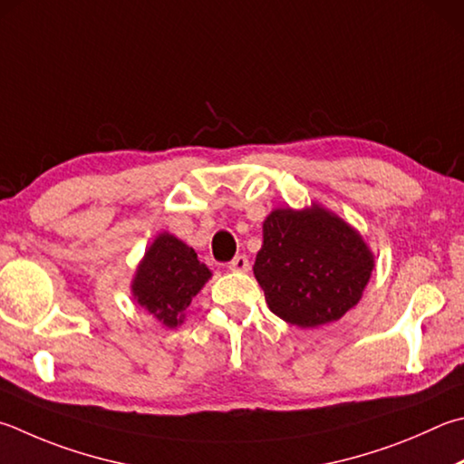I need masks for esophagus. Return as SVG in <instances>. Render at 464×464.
Returning a JSON list of instances; mask_svg holds the SVG:
<instances>
[{"instance_id": "1", "label": "esophagus", "mask_w": 464, "mask_h": 464, "mask_svg": "<svg viewBox=\"0 0 464 464\" xmlns=\"http://www.w3.org/2000/svg\"><path fill=\"white\" fill-rule=\"evenodd\" d=\"M229 269H233V272H247V269H249L247 256H235L229 261Z\"/></svg>"}]
</instances>
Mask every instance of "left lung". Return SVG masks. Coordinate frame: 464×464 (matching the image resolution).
<instances>
[{
  "instance_id": "obj_1",
  "label": "left lung",
  "mask_w": 464,
  "mask_h": 464,
  "mask_svg": "<svg viewBox=\"0 0 464 464\" xmlns=\"http://www.w3.org/2000/svg\"><path fill=\"white\" fill-rule=\"evenodd\" d=\"M372 269L373 256L361 235L313 207L276 208L266 218L254 274L276 316L314 328L357 304Z\"/></svg>"
}]
</instances>
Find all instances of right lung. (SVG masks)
I'll list each match as a JSON object with an SVG mask.
<instances>
[{
    "label": "right lung",
    "instance_id": "obj_1",
    "mask_svg": "<svg viewBox=\"0 0 464 464\" xmlns=\"http://www.w3.org/2000/svg\"><path fill=\"white\" fill-rule=\"evenodd\" d=\"M208 277V267L200 264L195 249L162 233L138 267L133 296L166 326H176Z\"/></svg>",
    "mask_w": 464,
    "mask_h": 464
}]
</instances>
